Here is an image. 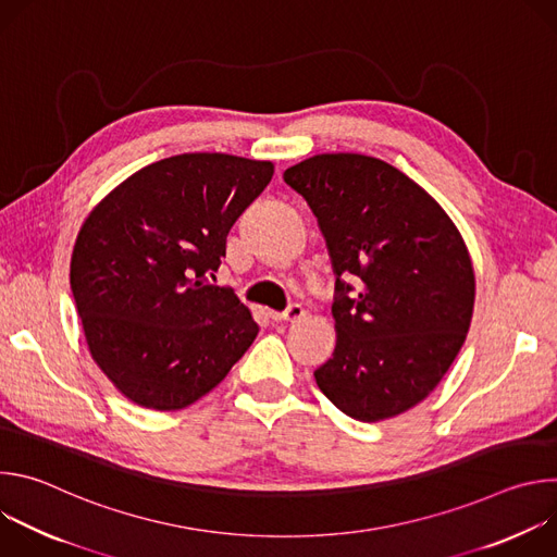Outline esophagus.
<instances>
[{
	"label": "esophagus",
	"mask_w": 557,
	"mask_h": 557,
	"mask_svg": "<svg viewBox=\"0 0 557 557\" xmlns=\"http://www.w3.org/2000/svg\"><path fill=\"white\" fill-rule=\"evenodd\" d=\"M304 314H306V310L299 304H290L282 312H271V320H275V322H297V320H301Z\"/></svg>",
	"instance_id": "obj_1"
}]
</instances>
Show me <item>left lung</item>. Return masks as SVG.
<instances>
[{"label": "left lung", "mask_w": 557, "mask_h": 557, "mask_svg": "<svg viewBox=\"0 0 557 557\" xmlns=\"http://www.w3.org/2000/svg\"><path fill=\"white\" fill-rule=\"evenodd\" d=\"M284 183L320 222L337 275V346L314 370L317 385L363 423L414 408L471 322L475 282L458 228L425 189L372 156H312Z\"/></svg>", "instance_id": "obj_1"}]
</instances>
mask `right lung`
<instances>
[{"instance_id": "1", "label": "right lung", "mask_w": 557, "mask_h": 557, "mask_svg": "<svg viewBox=\"0 0 557 557\" xmlns=\"http://www.w3.org/2000/svg\"><path fill=\"white\" fill-rule=\"evenodd\" d=\"M273 163L178 153L106 196L78 231L70 286L88 348L136 406L183 410L213 389L260 326L215 271Z\"/></svg>"}]
</instances>
